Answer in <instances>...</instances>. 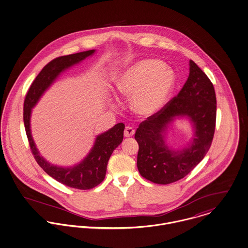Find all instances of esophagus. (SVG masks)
Masks as SVG:
<instances>
[{"instance_id": "1", "label": "esophagus", "mask_w": 248, "mask_h": 248, "mask_svg": "<svg viewBox=\"0 0 248 248\" xmlns=\"http://www.w3.org/2000/svg\"><path fill=\"white\" fill-rule=\"evenodd\" d=\"M134 133H135V130L131 126H126L125 129H124V137H132Z\"/></svg>"}]
</instances>
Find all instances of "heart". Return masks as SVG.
Instances as JSON below:
<instances>
[{"label":"heart","mask_w":248,"mask_h":248,"mask_svg":"<svg viewBox=\"0 0 248 248\" xmlns=\"http://www.w3.org/2000/svg\"><path fill=\"white\" fill-rule=\"evenodd\" d=\"M176 84L171 68L156 59L138 61L126 68L116 80V89L130 97V108L136 114L152 116L168 104Z\"/></svg>","instance_id":"b5f03b06"}]
</instances>
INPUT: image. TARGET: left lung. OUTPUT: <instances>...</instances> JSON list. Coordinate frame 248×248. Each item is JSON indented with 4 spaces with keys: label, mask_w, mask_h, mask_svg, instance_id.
Instances as JSON below:
<instances>
[{
    "label": "left lung",
    "mask_w": 248,
    "mask_h": 248,
    "mask_svg": "<svg viewBox=\"0 0 248 248\" xmlns=\"http://www.w3.org/2000/svg\"><path fill=\"white\" fill-rule=\"evenodd\" d=\"M189 66V77L177 96L142 122L135 133L138 170L156 184H170L186 176L204 158L212 142L216 122L214 88L192 60ZM176 118H187L194 131L191 140L180 150L166 143L168 129Z\"/></svg>",
    "instance_id": "8db88e82"
}]
</instances>
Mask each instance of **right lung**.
Returning <instances> with one entry per match:
<instances>
[{"instance_id":"obj_1","label":"right lung","mask_w":248,"mask_h":248,"mask_svg":"<svg viewBox=\"0 0 248 248\" xmlns=\"http://www.w3.org/2000/svg\"><path fill=\"white\" fill-rule=\"evenodd\" d=\"M95 50L80 52L74 55L57 57L49 62L32 83L23 105V122L30 148L35 159L43 171L58 182L79 190H90L99 185L105 178L108 159L124 138V124L119 123L107 132L96 137L94 144L89 154L77 164L69 167L54 165L47 161L38 151L31 132L32 108L39 99L56 82L57 77L71 67L92 57Z\"/></svg>"}]
</instances>
